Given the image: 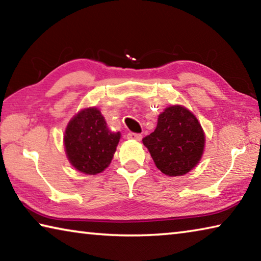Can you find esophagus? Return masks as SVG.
I'll return each mask as SVG.
<instances>
[{
	"instance_id": "esophagus-1",
	"label": "esophagus",
	"mask_w": 261,
	"mask_h": 261,
	"mask_svg": "<svg viewBox=\"0 0 261 261\" xmlns=\"http://www.w3.org/2000/svg\"><path fill=\"white\" fill-rule=\"evenodd\" d=\"M127 139L141 140V135L140 134H134V132H129V134H127Z\"/></svg>"
}]
</instances>
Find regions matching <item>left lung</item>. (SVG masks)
Instances as JSON below:
<instances>
[{
    "mask_svg": "<svg viewBox=\"0 0 261 261\" xmlns=\"http://www.w3.org/2000/svg\"><path fill=\"white\" fill-rule=\"evenodd\" d=\"M143 144L159 170L167 176L191 171L204 154L205 134L197 117L180 105L169 106L159 115L155 130Z\"/></svg>",
    "mask_w": 261,
    "mask_h": 261,
    "instance_id": "obj_1",
    "label": "left lung"
}]
</instances>
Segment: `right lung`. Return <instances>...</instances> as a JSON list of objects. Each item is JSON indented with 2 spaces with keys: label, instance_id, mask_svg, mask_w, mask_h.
<instances>
[{
  "label": "right lung",
  "instance_id": "1",
  "mask_svg": "<svg viewBox=\"0 0 261 261\" xmlns=\"http://www.w3.org/2000/svg\"><path fill=\"white\" fill-rule=\"evenodd\" d=\"M121 132H112L96 107L84 108L68 123L64 132V149L74 169L96 175L113 160Z\"/></svg>",
  "mask_w": 261,
  "mask_h": 261
}]
</instances>
